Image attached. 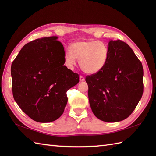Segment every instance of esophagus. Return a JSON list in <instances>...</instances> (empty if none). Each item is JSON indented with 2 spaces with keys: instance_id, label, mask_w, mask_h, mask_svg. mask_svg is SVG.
I'll list each match as a JSON object with an SVG mask.
<instances>
[{
  "instance_id": "obj_1",
  "label": "esophagus",
  "mask_w": 156,
  "mask_h": 156,
  "mask_svg": "<svg viewBox=\"0 0 156 156\" xmlns=\"http://www.w3.org/2000/svg\"><path fill=\"white\" fill-rule=\"evenodd\" d=\"M79 80H80V81H84V80H85V79H84V77L83 76V75H80Z\"/></svg>"
}]
</instances>
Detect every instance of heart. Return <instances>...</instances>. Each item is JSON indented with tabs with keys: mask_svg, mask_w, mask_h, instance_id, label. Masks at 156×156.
<instances>
[{
	"mask_svg": "<svg viewBox=\"0 0 156 156\" xmlns=\"http://www.w3.org/2000/svg\"><path fill=\"white\" fill-rule=\"evenodd\" d=\"M70 49L66 50L64 56L66 63L69 67L74 66L78 58L84 72L94 74L101 71L107 62L108 47L100 41H78L71 45Z\"/></svg>",
	"mask_w": 156,
	"mask_h": 156,
	"instance_id": "heart-1",
	"label": "heart"
}]
</instances>
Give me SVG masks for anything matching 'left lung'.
Returning <instances> with one entry per match:
<instances>
[{
	"label": "left lung",
	"instance_id": "left-lung-1",
	"mask_svg": "<svg viewBox=\"0 0 156 156\" xmlns=\"http://www.w3.org/2000/svg\"><path fill=\"white\" fill-rule=\"evenodd\" d=\"M108 58L100 72L86 77L88 99L98 119L116 122L127 119L143 94V68L133 50L122 40H110Z\"/></svg>",
	"mask_w": 156,
	"mask_h": 156
}]
</instances>
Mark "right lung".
Masks as SVG:
<instances>
[{"label":"right lung","instance_id":"obj_1","mask_svg":"<svg viewBox=\"0 0 156 156\" xmlns=\"http://www.w3.org/2000/svg\"><path fill=\"white\" fill-rule=\"evenodd\" d=\"M51 36L23 47L11 66L13 96L21 110L34 121L58 119L68 102L66 92L79 75L65 63L62 44Z\"/></svg>","mask_w":156,"mask_h":156}]
</instances>
